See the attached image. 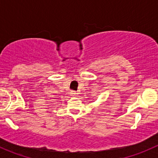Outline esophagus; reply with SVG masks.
Instances as JSON below:
<instances>
[{"label":"esophagus","instance_id":"esophagus-1","mask_svg":"<svg viewBox=\"0 0 158 158\" xmlns=\"http://www.w3.org/2000/svg\"><path fill=\"white\" fill-rule=\"evenodd\" d=\"M70 94H71V95H73V96H76L78 93L76 91H71V92H70Z\"/></svg>","mask_w":158,"mask_h":158}]
</instances>
